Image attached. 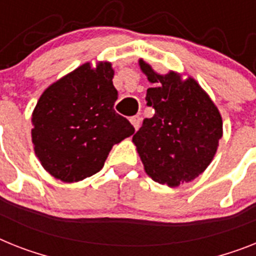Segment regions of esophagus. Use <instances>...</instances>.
I'll list each match as a JSON object with an SVG mask.
<instances>
[{"mask_svg": "<svg viewBox=\"0 0 256 256\" xmlns=\"http://www.w3.org/2000/svg\"><path fill=\"white\" fill-rule=\"evenodd\" d=\"M130 122L134 126L135 130H138L139 126H140V117L139 116H134V117H130Z\"/></svg>", "mask_w": 256, "mask_h": 256, "instance_id": "obj_1", "label": "esophagus"}]
</instances>
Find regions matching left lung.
Here are the masks:
<instances>
[{
	"instance_id": "8db88e82",
	"label": "left lung",
	"mask_w": 256,
	"mask_h": 256,
	"mask_svg": "<svg viewBox=\"0 0 256 256\" xmlns=\"http://www.w3.org/2000/svg\"><path fill=\"white\" fill-rule=\"evenodd\" d=\"M142 72L154 87L147 90L152 118H144L132 136L144 170L154 181L176 188L192 181L211 164L222 136V120L204 90L174 72L161 75L143 60Z\"/></svg>"
}]
</instances>
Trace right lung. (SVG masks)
Listing matches in <instances>:
<instances>
[{"mask_svg":"<svg viewBox=\"0 0 256 256\" xmlns=\"http://www.w3.org/2000/svg\"><path fill=\"white\" fill-rule=\"evenodd\" d=\"M110 62L83 64L49 86L32 113L34 150L46 172L78 182L102 170L112 147L135 128L116 113Z\"/></svg>","mask_w":256,"mask_h":256,"instance_id":"add662e5","label":"right lung"}]
</instances>
